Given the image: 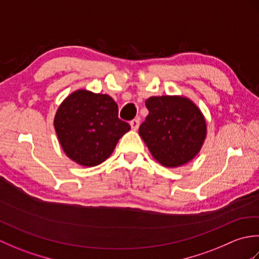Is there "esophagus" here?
<instances>
[{"label": "esophagus", "mask_w": 259, "mask_h": 259, "mask_svg": "<svg viewBox=\"0 0 259 259\" xmlns=\"http://www.w3.org/2000/svg\"><path fill=\"white\" fill-rule=\"evenodd\" d=\"M139 119H134L133 121H130V125H131V129L133 130H138L139 128Z\"/></svg>", "instance_id": "esophagus-1"}]
</instances>
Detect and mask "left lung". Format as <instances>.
I'll use <instances>...</instances> for the list:
<instances>
[{"instance_id":"left-lung-1","label":"left lung","mask_w":259,"mask_h":259,"mask_svg":"<svg viewBox=\"0 0 259 259\" xmlns=\"http://www.w3.org/2000/svg\"><path fill=\"white\" fill-rule=\"evenodd\" d=\"M139 135L156 160L167 168L188 163L207 137V123L194 101L183 96L150 97Z\"/></svg>"}]
</instances>
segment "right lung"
<instances>
[{
    "label": "right lung",
    "instance_id": "add662e5",
    "mask_svg": "<svg viewBox=\"0 0 259 259\" xmlns=\"http://www.w3.org/2000/svg\"><path fill=\"white\" fill-rule=\"evenodd\" d=\"M54 129L71 160L95 167L111 156L130 125L118 118V104L111 97L79 89L59 106Z\"/></svg>",
    "mask_w": 259,
    "mask_h": 259
}]
</instances>
